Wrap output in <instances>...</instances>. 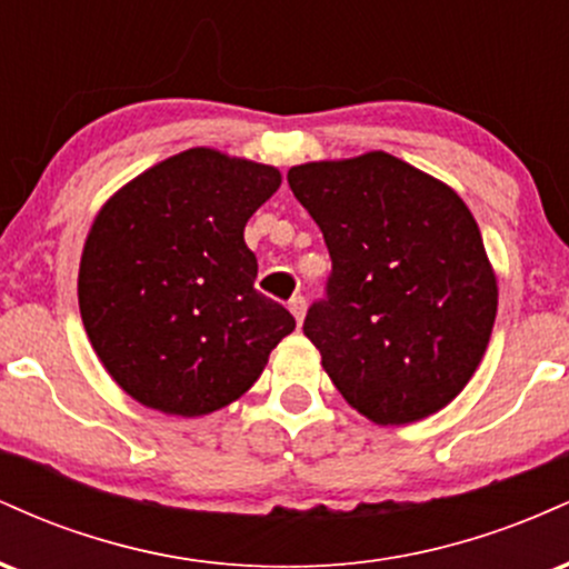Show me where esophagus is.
Masks as SVG:
<instances>
[{"instance_id": "obj_1", "label": "esophagus", "mask_w": 569, "mask_h": 569, "mask_svg": "<svg viewBox=\"0 0 569 569\" xmlns=\"http://www.w3.org/2000/svg\"><path fill=\"white\" fill-rule=\"evenodd\" d=\"M289 310H291V316L297 318V323H302L305 310H307V302H305L302 293H293V297L289 299Z\"/></svg>"}]
</instances>
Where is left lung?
I'll return each instance as SVG.
<instances>
[{
  "instance_id": "1",
  "label": "left lung",
  "mask_w": 569,
  "mask_h": 569,
  "mask_svg": "<svg viewBox=\"0 0 569 569\" xmlns=\"http://www.w3.org/2000/svg\"><path fill=\"white\" fill-rule=\"evenodd\" d=\"M289 187L329 248L326 297L302 329L345 401L377 426L447 407L481 363L498 312L466 202L385 152L297 166Z\"/></svg>"
}]
</instances>
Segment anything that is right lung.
I'll list each match as a JSON object with an SVG mask.
<instances>
[{
  "label": "right lung",
  "instance_id": "obj_1",
  "mask_svg": "<svg viewBox=\"0 0 569 569\" xmlns=\"http://www.w3.org/2000/svg\"><path fill=\"white\" fill-rule=\"evenodd\" d=\"M280 187L262 162L187 149L101 208L80 264V312L112 380L166 415L200 417L262 375L293 316L257 291L246 221Z\"/></svg>",
  "mask_w": 569,
  "mask_h": 569
}]
</instances>
